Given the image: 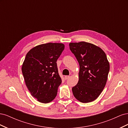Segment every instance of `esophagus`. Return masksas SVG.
Masks as SVG:
<instances>
[{"mask_svg":"<svg viewBox=\"0 0 128 128\" xmlns=\"http://www.w3.org/2000/svg\"><path fill=\"white\" fill-rule=\"evenodd\" d=\"M69 77H70L69 76H64V79L66 80H67V79H68L69 78Z\"/></svg>","mask_w":128,"mask_h":128,"instance_id":"obj_1","label":"esophagus"}]
</instances>
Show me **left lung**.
<instances>
[{"label":"left lung","instance_id":"obj_1","mask_svg":"<svg viewBox=\"0 0 128 128\" xmlns=\"http://www.w3.org/2000/svg\"><path fill=\"white\" fill-rule=\"evenodd\" d=\"M70 51L80 65L79 80L72 87L76 99L83 103L94 101L102 91L107 82L110 64L103 50L89 42H70Z\"/></svg>","mask_w":128,"mask_h":128}]
</instances>
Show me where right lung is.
I'll list each match as a JSON object with an SVG mask.
<instances>
[{
    "mask_svg": "<svg viewBox=\"0 0 128 128\" xmlns=\"http://www.w3.org/2000/svg\"><path fill=\"white\" fill-rule=\"evenodd\" d=\"M64 48L62 43H48L35 46L27 53L22 72L27 88L42 103H48L56 98L62 80L56 61Z\"/></svg>",
    "mask_w": 128,
    "mask_h": 128,
    "instance_id": "1",
    "label": "right lung"
}]
</instances>
